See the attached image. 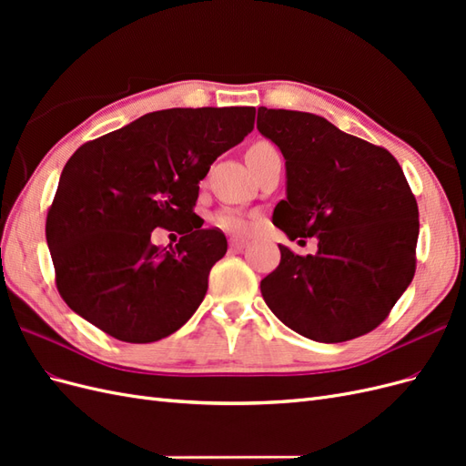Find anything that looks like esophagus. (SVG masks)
Wrapping results in <instances>:
<instances>
[{
  "instance_id": "esophagus-1",
  "label": "esophagus",
  "mask_w": 466,
  "mask_h": 466,
  "mask_svg": "<svg viewBox=\"0 0 466 466\" xmlns=\"http://www.w3.org/2000/svg\"><path fill=\"white\" fill-rule=\"evenodd\" d=\"M247 245H248V243L245 241V238H231V241H229L231 250H243Z\"/></svg>"
}]
</instances>
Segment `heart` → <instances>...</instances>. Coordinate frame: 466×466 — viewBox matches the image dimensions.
I'll use <instances>...</instances> for the list:
<instances>
[{
	"label": "heart",
	"mask_w": 466,
	"mask_h": 466,
	"mask_svg": "<svg viewBox=\"0 0 466 466\" xmlns=\"http://www.w3.org/2000/svg\"><path fill=\"white\" fill-rule=\"evenodd\" d=\"M270 153H278L272 144L257 142L255 146H250L247 157H255V155H270ZM216 223L221 229H228L231 233H243L247 228V221L238 214H235V211H221V214L216 218Z\"/></svg>",
	"instance_id": "b5f03b06"
}]
</instances>
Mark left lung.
I'll list each match as a JSON object with an SVG mask.
<instances>
[{"label":"left lung","mask_w":466,"mask_h":466,"mask_svg":"<svg viewBox=\"0 0 466 466\" xmlns=\"http://www.w3.org/2000/svg\"><path fill=\"white\" fill-rule=\"evenodd\" d=\"M257 128L286 159L274 225L289 241H319L307 257L278 245L279 266L260 281L266 305L315 342L368 334L416 270L418 204L399 161L311 112L260 106Z\"/></svg>","instance_id":"obj_1"}]
</instances>
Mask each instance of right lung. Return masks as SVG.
Returning a JSON list of instances; mask_svg holds the SVG:
<instances>
[{"instance_id":"add662e5","label":"right lung","mask_w":466,"mask_h":466,"mask_svg":"<svg viewBox=\"0 0 466 466\" xmlns=\"http://www.w3.org/2000/svg\"><path fill=\"white\" fill-rule=\"evenodd\" d=\"M255 115V106L149 112L69 157L46 243L74 313L132 344L157 342L196 313L228 238L187 219L209 165L243 142ZM155 227L180 230L177 247L155 248Z\"/></svg>"}]
</instances>
